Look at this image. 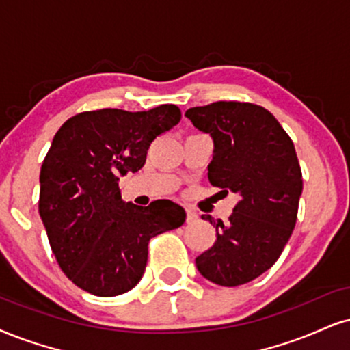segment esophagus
<instances>
[{"mask_svg": "<svg viewBox=\"0 0 350 350\" xmlns=\"http://www.w3.org/2000/svg\"><path fill=\"white\" fill-rule=\"evenodd\" d=\"M196 219H198V213H196V211L187 209V222L191 224V222H195Z\"/></svg>", "mask_w": 350, "mask_h": 350, "instance_id": "34e87169", "label": "esophagus"}]
</instances>
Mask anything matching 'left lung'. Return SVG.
Instances as JSON below:
<instances>
[{
	"instance_id": "obj_1",
	"label": "left lung",
	"mask_w": 350,
	"mask_h": 350,
	"mask_svg": "<svg viewBox=\"0 0 350 350\" xmlns=\"http://www.w3.org/2000/svg\"><path fill=\"white\" fill-rule=\"evenodd\" d=\"M185 116L214 141L211 185L240 198L227 224L201 217L217 239L196 258V267L219 286H241L278 261L295 227L304 180L294 142L271 111L254 103L214 102Z\"/></svg>"
}]
</instances>
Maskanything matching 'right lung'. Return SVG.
<instances>
[{
  "instance_id": "right-lung-1",
  "label": "right lung",
  "mask_w": 350,
  "mask_h": 350,
  "mask_svg": "<svg viewBox=\"0 0 350 350\" xmlns=\"http://www.w3.org/2000/svg\"><path fill=\"white\" fill-rule=\"evenodd\" d=\"M180 118L172 103L102 109L71 116L55 135L42 163L38 213L62 271L89 294L131 291L148 265L149 240L187 219L168 200L148 208L124 202L118 188L120 176L142 168L150 142Z\"/></svg>"
}]
</instances>
